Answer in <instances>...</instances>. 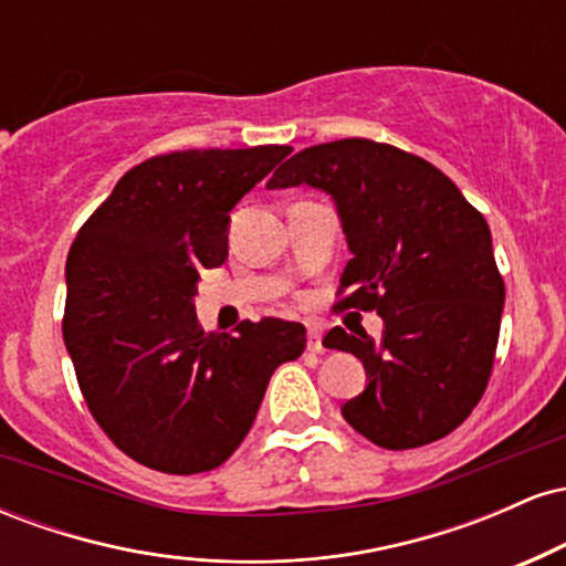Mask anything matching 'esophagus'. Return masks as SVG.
<instances>
[{
  "label": "esophagus",
  "mask_w": 566,
  "mask_h": 566,
  "mask_svg": "<svg viewBox=\"0 0 566 566\" xmlns=\"http://www.w3.org/2000/svg\"><path fill=\"white\" fill-rule=\"evenodd\" d=\"M305 348L316 350V354L322 350V329L314 327V324H308V340H305Z\"/></svg>",
  "instance_id": "esophagus-1"
}]
</instances>
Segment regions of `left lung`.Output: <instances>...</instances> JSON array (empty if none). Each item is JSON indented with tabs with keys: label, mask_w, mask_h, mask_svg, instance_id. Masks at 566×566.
Listing matches in <instances>:
<instances>
[{
	"label": "left lung",
	"mask_w": 566,
	"mask_h": 566,
	"mask_svg": "<svg viewBox=\"0 0 566 566\" xmlns=\"http://www.w3.org/2000/svg\"><path fill=\"white\" fill-rule=\"evenodd\" d=\"M301 184L329 193L346 233L337 308L382 319L380 340L343 327L324 335L367 373L343 418L386 450L447 437L479 405L495 361L505 287L490 226L431 161L386 143L303 148L265 188Z\"/></svg>",
	"instance_id": "obj_1"
}]
</instances>
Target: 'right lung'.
Listing matches in <instances>:
<instances>
[{"label": "right lung", "mask_w": 566, "mask_h": 566, "mask_svg": "<svg viewBox=\"0 0 566 566\" xmlns=\"http://www.w3.org/2000/svg\"><path fill=\"white\" fill-rule=\"evenodd\" d=\"M290 146L191 148L146 159L76 233L63 340L108 439L165 473L218 469L242 444L271 375L305 327L263 316L237 335L197 322L199 279L229 258V212Z\"/></svg>", "instance_id": "obj_1"}]
</instances>
